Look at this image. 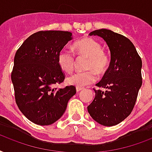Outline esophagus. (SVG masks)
<instances>
[{
	"label": "esophagus",
	"instance_id": "esophagus-1",
	"mask_svg": "<svg viewBox=\"0 0 152 152\" xmlns=\"http://www.w3.org/2000/svg\"><path fill=\"white\" fill-rule=\"evenodd\" d=\"M82 87H76V90H77V92H79L81 90H82Z\"/></svg>",
	"mask_w": 152,
	"mask_h": 152
}]
</instances>
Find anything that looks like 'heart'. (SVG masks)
I'll use <instances>...</instances> for the list:
<instances>
[{
    "label": "heart",
    "mask_w": 152,
    "mask_h": 152,
    "mask_svg": "<svg viewBox=\"0 0 152 152\" xmlns=\"http://www.w3.org/2000/svg\"><path fill=\"white\" fill-rule=\"evenodd\" d=\"M76 54L88 58L85 68L88 70L74 73L66 77L68 84L77 87H84L96 81V74L102 75L106 73L110 63V58L103 50L102 43L94 39L85 37L74 44ZM58 63L66 72L72 71L75 64V55L72 51L63 48L58 54Z\"/></svg>",
    "instance_id": "heart-1"
}]
</instances>
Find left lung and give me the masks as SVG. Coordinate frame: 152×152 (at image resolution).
<instances>
[{
	"label": "left lung",
	"instance_id": "obj_1",
	"mask_svg": "<svg viewBox=\"0 0 152 152\" xmlns=\"http://www.w3.org/2000/svg\"><path fill=\"white\" fill-rule=\"evenodd\" d=\"M89 36L102 37L109 47L111 61L95 97L87 107L89 115L104 126L116 125L130 115L142 86V60L133 43L125 36L108 29L95 30Z\"/></svg>",
	"mask_w": 152,
	"mask_h": 152
}]
</instances>
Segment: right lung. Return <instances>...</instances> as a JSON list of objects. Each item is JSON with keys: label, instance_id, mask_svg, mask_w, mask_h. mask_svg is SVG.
<instances>
[{"label": "right lung", "instance_id": "1", "mask_svg": "<svg viewBox=\"0 0 152 152\" xmlns=\"http://www.w3.org/2000/svg\"><path fill=\"white\" fill-rule=\"evenodd\" d=\"M72 38L70 31H40L29 36L16 50L11 75L15 99L21 113L35 124L55 123L76 94L74 86L53 88L64 81L58 54Z\"/></svg>", "mask_w": 152, "mask_h": 152}]
</instances>
